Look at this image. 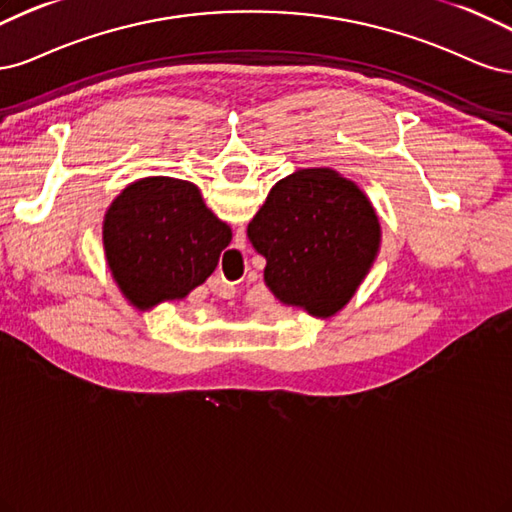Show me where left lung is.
Wrapping results in <instances>:
<instances>
[{
	"instance_id": "obj_1",
	"label": "left lung",
	"mask_w": 512,
	"mask_h": 512,
	"mask_svg": "<svg viewBox=\"0 0 512 512\" xmlns=\"http://www.w3.org/2000/svg\"><path fill=\"white\" fill-rule=\"evenodd\" d=\"M246 234L266 257L263 280L274 298L319 319L349 304L381 246L366 193L329 168L278 180Z\"/></svg>"
}]
</instances>
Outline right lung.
I'll return each instance as SVG.
<instances>
[{
    "label": "right lung",
    "mask_w": 512,
    "mask_h": 512,
    "mask_svg": "<svg viewBox=\"0 0 512 512\" xmlns=\"http://www.w3.org/2000/svg\"><path fill=\"white\" fill-rule=\"evenodd\" d=\"M112 278L131 306L183 300L214 272L232 229L189 180L148 176L117 195L104 217Z\"/></svg>",
    "instance_id": "obj_1"
}]
</instances>
